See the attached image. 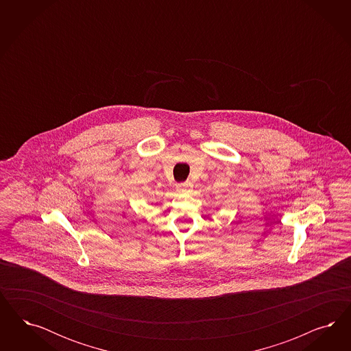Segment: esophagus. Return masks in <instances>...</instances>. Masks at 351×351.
Instances as JSON below:
<instances>
[{
    "label": "esophagus",
    "instance_id": "34e87169",
    "mask_svg": "<svg viewBox=\"0 0 351 351\" xmlns=\"http://www.w3.org/2000/svg\"><path fill=\"white\" fill-rule=\"evenodd\" d=\"M191 188H193V184H191V181H184V182H179L176 185V189H178V191H180V193H188V191H191Z\"/></svg>",
    "mask_w": 351,
    "mask_h": 351
}]
</instances>
